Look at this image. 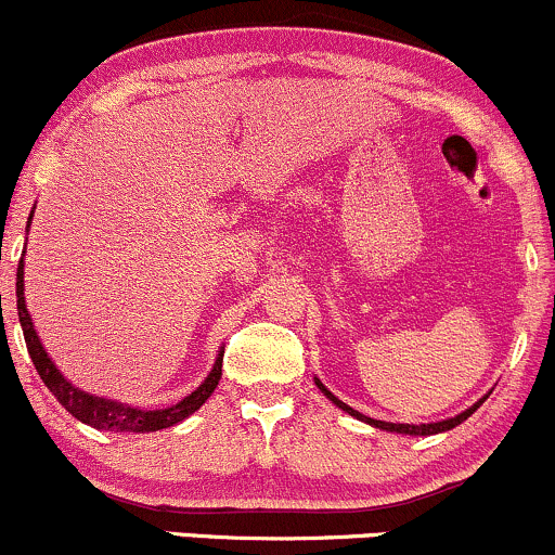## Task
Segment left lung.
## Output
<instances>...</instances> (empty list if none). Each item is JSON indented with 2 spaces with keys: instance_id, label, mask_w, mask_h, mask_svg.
Here are the masks:
<instances>
[{
  "instance_id": "obj_1",
  "label": "left lung",
  "mask_w": 555,
  "mask_h": 555,
  "mask_svg": "<svg viewBox=\"0 0 555 555\" xmlns=\"http://www.w3.org/2000/svg\"><path fill=\"white\" fill-rule=\"evenodd\" d=\"M315 386L321 388V391H323V397H326L328 401H334V404L339 406V410L349 412V415H352V417H358V420H362V423L373 425V428H380V430H388V433H404V436H433V433H443V430H451V428H456V425H462L464 420H467L469 415H473V412L477 410V406H480L482 401L488 399V393H486V397H482L480 401H475V404L469 406V410L460 412V415H456V417L441 420V423H423V425H410V423H384V420H373V417H365V415H360L358 410H352V406H349V404H344V401L336 399L334 393H331L328 388L323 386L321 380H318V378H315Z\"/></svg>"
}]
</instances>
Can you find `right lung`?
Segmentation results:
<instances>
[{"mask_svg":"<svg viewBox=\"0 0 555 555\" xmlns=\"http://www.w3.org/2000/svg\"><path fill=\"white\" fill-rule=\"evenodd\" d=\"M34 216V214H30ZM30 227V221H28ZM17 318H21V326H23V336H25V347H28L30 360H34L38 375L41 380L47 384L49 391L54 393L56 401L69 412L73 417H78L80 423L91 425L95 430H114V433H154V430H164L171 428V425L182 423L184 417L193 415L195 410H201L206 404V399L211 397L214 388L219 386L221 380V360H224V349L219 352L216 358L211 373L208 378L203 380L201 386L195 388L193 393H188L182 401L177 404L167 406V410H140V406H130L122 404V401H114V399H104V397H95V393L80 391L78 386H73L69 380L56 371V365L49 358V352L43 349L41 339H38L34 323H30L28 308H25V284H23V258L21 266H17Z\"/></svg>","mask_w":555,"mask_h":555,"instance_id":"obj_1","label":"right lung"}]
</instances>
